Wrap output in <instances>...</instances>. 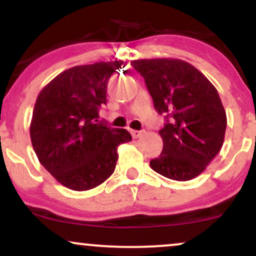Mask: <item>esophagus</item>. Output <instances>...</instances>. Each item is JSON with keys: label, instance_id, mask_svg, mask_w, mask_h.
<instances>
[{"label": "esophagus", "instance_id": "34e87169", "mask_svg": "<svg viewBox=\"0 0 256 256\" xmlns=\"http://www.w3.org/2000/svg\"><path fill=\"white\" fill-rule=\"evenodd\" d=\"M143 134H144V131H138V130H132L131 131V134H132V137H134V138H140Z\"/></svg>", "mask_w": 256, "mask_h": 256}]
</instances>
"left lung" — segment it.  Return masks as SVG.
<instances>
[{
	"label": "left lung",
	"mask_w": 256,
	"mask_h": 256,
	"mask_svg": "<svg viewBox=\"0 0 256 256\" xmlns=\"http://www.w3.org/2000/svg\"><path fill=\"white\" fill-rule=\"evenodd\" d=\"M131 64L144 78L155 110L166 119L158 131L162 152L150 161V167L173 180L198 177L224 142L228 122L218 91L183 60L149 58Z\"/></svg>",
	"instance_id": "1"
}]
</instances>
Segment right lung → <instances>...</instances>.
Returning a JSON list of instances; mask_svg holds the SVG:
<instances>
[{
  "mask_svg": "<svg viewBox=\"0 0 256 256\" xmlns=\"http://www.w3.org/2000/svg\"><path fill=\"white\" fill-rule=\"evenodd\" d=\"M122 61L66 70L38 95L30 126L32 146L42 166L76 192L102 184L114 172L118 146L130 132L98 122L107 102V84Z\"/></svg>",
  "mask_w": 256,
  "mask_h": 256,
  "instance_id": "1",
  "label": "right lung"
}]
</instances>
